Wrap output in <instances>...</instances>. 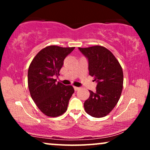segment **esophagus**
<instances>
[{
    "label": "esophagus",
    "mask_w": 150,
    "mask_h": 150,
    "mask_svg": "<svg viewBox=\"0 0 150 150\" xmlns=\"http://www.w3.org/2000/svg\"><path fill=\"white\" fill-rule=\"evenodd\" d=\"M74 89L75 91H78L80 89V87H74Z\"/></svg>",
    "instance_id": "1"
}]
</instances>
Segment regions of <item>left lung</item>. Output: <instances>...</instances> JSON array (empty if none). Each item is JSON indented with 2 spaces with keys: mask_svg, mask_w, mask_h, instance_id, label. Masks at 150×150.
Returning a JSON list of instances; mask_svg holds the SVG:
<instances>
[{
  "mask_svg": "<svg viewBox=\"0 0 150 150\" xmlns=\"http://www.w3.org/2000/svg\"><path fill=\"white\" fill-rule=\"evenodd\" d=\"M79 49L87 59L89 75L97 83L96 91L89 90L90 96L84 108L89 115L102 117L113 109L120 100L124 82L122 68L112 53L103 46Z\"/></svg>",
  "mask_w": 150,
  "mask_h": 150,
  "instance_id": "left-lung-1",
  "label": "left lung"
}]
</instances>
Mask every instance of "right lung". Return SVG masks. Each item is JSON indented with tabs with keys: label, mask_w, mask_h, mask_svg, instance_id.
Returning <instances> with one entry per match:
<instances>
[{
	"label": "right lung",
	"mask_w": 150,
	"mask_h": 150,
	"mask_svg": "<svg viewBox=\"0 0 150 150\" xmlns=\"http://www.w3.org/2000/svg\"><path fill=\"white\" fill-rule=\"evenodd\" d=\"M75 48L47 46L33 59L28 70V85L35 103L43 113L58 117L67 109L69 100L74 92L71 85L56 83L63 61Z\"/></svg>",
	"instance_id": "1"
}]
</instances>
